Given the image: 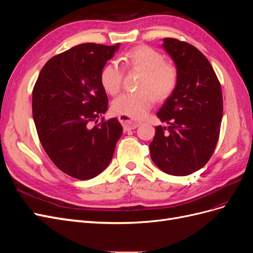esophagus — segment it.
Instances as JSON below:
<instances>
[{"mask_svg":"<svg viewBox=\"0 0 253 253\" xmlns=\"http://www.w3.org/2000/svg\"><path fill=\"white\" fill-rule=\"evenodd\" d=\"M119 121L126 131H128V129H134L140 126V122L133 121L126 116H119Z\"/></svg>","mask_w":253,"mask_h":253,"instance_id":"34e87169","label":"esophagus"}]
</instances>
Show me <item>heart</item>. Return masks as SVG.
I'll return each mask as SVG.
<instances>
[{
  "label": "heart",
  "mask_w": 253,
  "mask_h": 253,
  "mask_svg": "<svg viewBox=\"0 0 253 253\" xmlns=\"http://www.w3.org/2000/svg\"><path fill=\"white\" fill-rule=\"evenodd\" d=\"M121 61L128 70L142 73L138 82L139 90L125 93L115 99L112 111L119 116L128 119H141L159 99L170 96L178 81L177 67L172 62L165 61L162 52L150 46H138L122 56ZM124 80V70L117 62L106 64L100 73L103 89L110 95H117Z\"/></svg>",
  "instance_id": "1"
}]
</instances>
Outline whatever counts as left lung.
I'll use <instances>...</instances> for the list:
<instances>
[{"mask_svg":"<svg viewBox=\"0 0 253 253\" xmlns=\"http://www.w3.org/2000/svg\"><path fill=\"white\" fill-rule=\"evenodd\" d=\"M163 47L174 60L178 81L157 117L150 154L160 170L174 176L192 174L209 162L223 117L220 83L212 65L193 45L165 38Z\"/></svg>","mask_w":253,"mask_h":253,"instance_id":"8db88e82","label":"left lung"}]
</instances>
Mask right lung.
Masks as SVG:
<instances>
[{"instance_id":"right-lung-1","label":"right lung","mask_w":253,"mask_h":253,"mask_svg":"<svg viewBox=\"0 0 253 253\" xmlns=\"http://www.w3.org/2000/svg\"><path fill=\"white\" fill-rule=\"evenodd\" d=\"M119 48L84 43L49 59L33 89L38 136L51 162L65 174L86 180L111 163L122 134L117 118L99 122L109 99L100 73Z\"/></svg>"}]
</instances>
